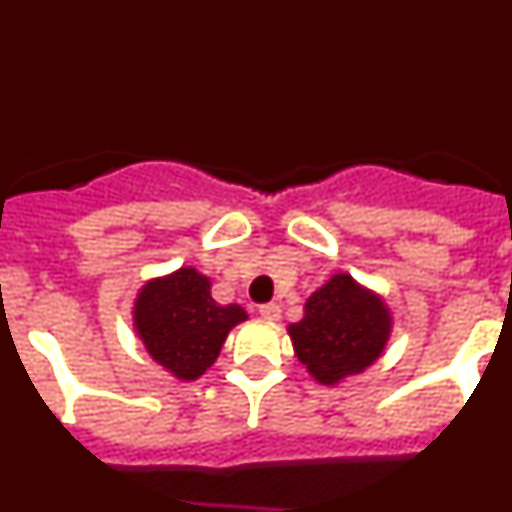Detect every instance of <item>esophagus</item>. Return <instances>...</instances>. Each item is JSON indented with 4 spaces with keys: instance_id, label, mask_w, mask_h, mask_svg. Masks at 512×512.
<instances>
[{
    "instance_id": "34e87169",
    "label": "esophagus",
    "mask_w": 512,
    "mask_h": 512,
    "mask_svg": "<svg viewBox=\"0 0 512 512\" xmlns=\"http://www.w3.org/2000/svg\"><path fill=\"white\" fill-rule=\"evenodd\" d=\"M259 315L264 320H279V315H282V307H279L277 302H266V305L259 307Z\"/></svg>"
}]
</instances>
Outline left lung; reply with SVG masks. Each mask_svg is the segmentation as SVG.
<instances>
[{
  "mask_svg": "<svg viewBox=\"0 0 512 512\" xmlns=\"http://www.w3.org/2000/svg\"><path fill=\"white\" fill-rule=\"evenodd\" d=\"M287 330L310 377L333 387L366 372L384 354L392 312L374 289L341 271L307 297L302 320Z\"/></svg>",
  "mask_w": 512,
  "mask_h": 512,
  "instance_id": "1",
  "label": "left lung"
}]
</instances>
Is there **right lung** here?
I'll return each mask as SVG.
<instances>
[{"label":"right lung","instance_id":"obj_1","mask_svg":"<svg viewBox=\"0 0 512 512\" xmlns=\"http://www.w3.org/2000/svg\"><path fill=\"white\" fill-rule=\"evenodd\" d=\"M210 277L182 266L148 279L133 305V328L146 351L171 377L194 382L215 364L225 338L248 320L241 305L212 300Z\"/></svg>","mask_w":512,"mask_h":512}]
</instances>
